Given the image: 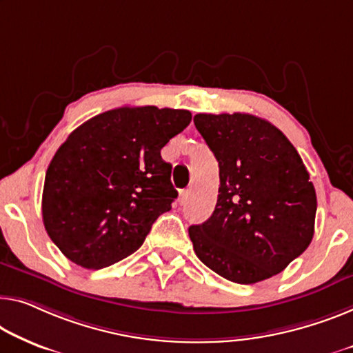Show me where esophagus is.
Segmentation results:
<instances>
[{"mask_svg": "<svg viewBox=\"0 0 353 353\" xmlns=\"http://www.w3.org/2000/svg\"><path fill=\"white\" fill-rule=\"evenodd\" d=\"M187 199H188V190H181V193H179V198H177L179 204L183 206V204L187 203Z\"/></svg>", "mask_w": 353, "mask_h": 353, "instance_id": "obj_1", "label": "esophagus"}]
</instances>
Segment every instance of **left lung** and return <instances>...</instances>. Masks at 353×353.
I'll return each mask as SVG.
<instances>
[{
	"mask_svg": "<svg viewBox=\"0 0 353 353\" xmlns=\"http://www.w3.org/2000/svg\"><path fill=\"white\" fill-rule=\"evenodd\" d=\"M194 126L219 161L217 204L188 234L219 276L255 283L285 270L314 236L317 196L287 136L250 114H196Z\"/></svg>",
	"mask_w": 353,
	"mask_h": 353,
	"instance_id": "left-lung-1",
	"label": "left lung"
}]
</instances>
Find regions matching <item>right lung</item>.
<instances>
[{
	"label": "right lung",
	"instance_id": "right-lung-1",
	"mask_svg": "<svg viewBox=\"0 0 353 353\" xmlns=\"http://www.w3.org/2000/svg\"><path fill=\"white\" fill-rule=\"evenodd\" d=\"M192 120L190 110L117 108L82 123L46 172L42 222L66 259L101 270L143 245L177 192L161 149Z\"/></svg>",
	"mask_w": 353,
	"mask_h": 353
}]
</instances>
